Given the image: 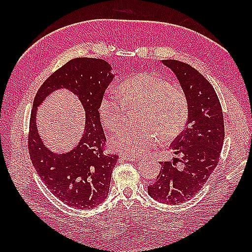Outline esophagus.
Instances as JSON below:
<instances>
[{
  "mask_svg": "<svg viewBox=\"0 0 252 252\" xmlns=\"http://www.w3.org/2000/svg\"><path fill=\"white\" fill-rule=\"evenodd\" d=\"M121 158L123 160H127V161H133V162L138 161V160H140V157H131V156H121Z\"/></svg>",
  "mask_w": 252,
  "mask_h": 252,
  "instance_id": "obj_1",
  "label": "esophagus"
}]
</instances>
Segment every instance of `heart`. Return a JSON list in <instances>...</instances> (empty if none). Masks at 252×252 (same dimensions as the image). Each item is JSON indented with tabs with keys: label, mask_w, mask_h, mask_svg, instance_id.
Here are the masks:
<instances>
[{
	"label": "heart",
	"mask_w": 252,
	"mask_h": 252,
	"mask_svg": "<svg viewBox=\"0 0 252 252\" xmlns=\"http://www.w3.org/2000/svg\"><path fill=\"white\" fill-rule=\"evenodd\" d=\"M119 95L106 93L99 100L98 112L104 126L116 132L125 125L127 109L140 107L141 126L126 127L111 138L114 151L141 157L161 141H172L183 131L189 117V101L183 90L153 72L136 73L123 81Z\"/></svg>",
	"instance_id": "heart-1"
}]
</instances>
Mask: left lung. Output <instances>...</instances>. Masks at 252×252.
I'll return each instance as SVG.
<instances>
[{
  "instance_id": "8db88e82",
  "label": "left lung",
  "mask_w": 252,
  "mask_h": 252,
  "mask_svg": "<svg viewBox=\"0 0 252 252\" xmlns=\"http://www.w3.org/2000/svg\"><path fill=\"white\" fill-rule=\"evenodd\" d=\"M172 70L186 94L189 118L185 130L172 142L171 148L181 158L160 162L156 182L148 194L168 205L183 203L206 184L219 163L224 142L222 107L210 82L189 63L175 60L162 61ZM181 162L182 167H176Z\"/></svg>"
}]
</instances>
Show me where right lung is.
Instances as JSON below:
<instances>
[{"label":"right lung","instance_id":"right-lung-1","mask_svg":"<svg viewBox=\"0 0 252 252\" xmlns=\"http://www.w3.org/2000/svg\"><path fill=\"white\" fill-rule=\"evenodd\" d=\"M114 74L108 63L80 57L69 61L41 85L32 106L28 149L31 161L47 189L69 207L89 210L108 196L111 172L119 158L105 153L106 136L100 123L98 104ZM76 94L86 110V129L77 148L66 154L49 151L36 129V108L58 88Z\"/></svg>","mask_w":252,"mask_h":252}]
</instances>
